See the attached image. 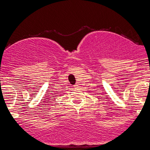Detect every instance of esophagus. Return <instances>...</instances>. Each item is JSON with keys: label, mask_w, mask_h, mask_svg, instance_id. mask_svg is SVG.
Here are the masks:
<instances>
[{"label": "esophagus", "mask_w": 150, "mask_h": 150, "mask_svg": "<svg viewBox=\"0 0 150 150\" xmlns=\"http://www.w3.org/2000/svg\"><path fill=\"white\" fill-rule=\"evenodd\" d=\"M74 87H75V88H76V87H77V85H75V86H74Z\"/></svg>", "instance_id": "obj_1"}]
</instances>
